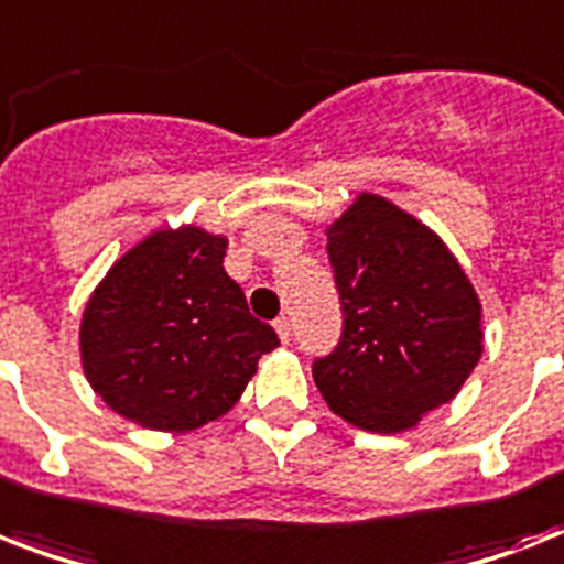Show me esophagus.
<instances>
[{
    "mask_svg": "<svg viewBox=\"0 0 564 564\" xmlns=\"http://www.w3.org/2000/svg\"><path fill=\"white\" fill-rule=\"evenodd\" d=\"M274 334L281 336V343H283V345L290 343V336H292V325H290V318H286V316L274 318Z\"/></svg>",
    "mask_w": 564,
    "mask_h": 564,
    "instance_id": "1",
    "label": "esophagus"
}]
</instances>
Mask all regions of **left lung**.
Listing matches in <instances>:
<instances>
[{
    "instance_id": "obj_1",
    "label": "left lung",
    "mask_w": 564,
    "mask_h": 564,
    "mask_svg": "<svg viewBox=\"0 0 564 564\" xmlns=\"http://www.w3.org/2000/svg\"><path fill=\"white\" fill-rule=\"evenodd\" d=\"M345 325L313 377L369 433H403L459 394L482 354V304L436 230L377 193L325 228Z\"/></svg>"
}]
</instances>
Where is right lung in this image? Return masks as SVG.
Instances as JSON below:
<instances>
[{
    "label": "right lung",
    "instance_id": "add662e5",
    "mask_svg": "<svg viewBox=\"0 0 564 564\" xmlns=\"http://www.w3.org/2000/svg\"><path fill=\"white\" fill-rule=\"evenodd\" d=\"M228 237L198 225L154 228L113 260L90 292L78 327L93 392L122 419L189 433L242 398L272 327L248 313L225 272Z\"/></svg>",
    "mask_w": 564,
    "mask_h": 564
}]
</instances>
